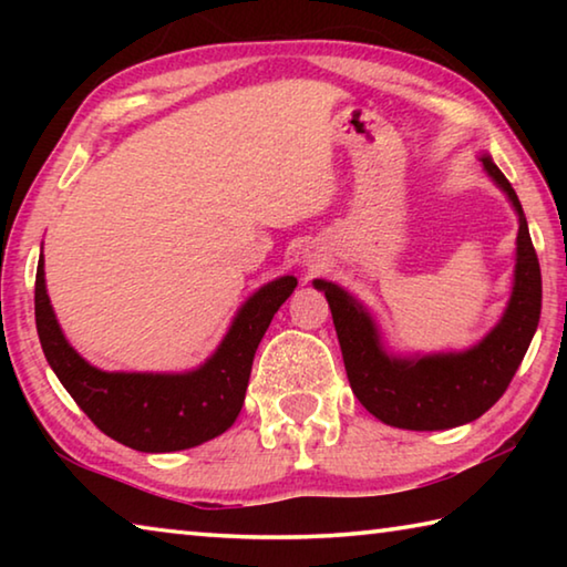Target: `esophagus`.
<instances>
[{
  "mask_svg": "<svg viewBox=\"0 0 567 567\" xmlns=\"http://www.w3.org/2000/svg\"><path fill=\"white\" fill-rule=\"evenodd\" d=\"M310 262H312V267H315V265H318V260H315V257H312V255H310Z\"/></svg>",
  "mask_w": 567,
  "mask_h": 567,
  "instance_id": "34e87169",
  "label": "esophagus"
}]
</instances>
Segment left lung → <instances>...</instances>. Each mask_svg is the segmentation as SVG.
Segmentation results:
<instances>
[{
	"label": "left lung",
	"instance_id": "left-lung-1",
	"mask_svg": "<svg viewBox=\"0 0 567 567\" xmlns=\"http://www.w3.org/2000/svg\"><path fill=\"white\" fill-rule=\"evenodd\" d=\"M483 165L511 197L520 229L511 305L501 324L473 350L420 360L388 358L370 315L338 285L315 280L330 302L352 392L364 410L392 427L447 430L483 415L511 385L540 322V262L527 233L523 205L495 162L483 157Z\"/></svg>",
	"mask_w": 567,
	"mask_h": 567
}]
</instances>
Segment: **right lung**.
<instances>
[{"label":"right lung","instance_id":"add662e5","mask_svg":"<svg viewBox=\"0 0 567 567\" xmlns=\"http://www.w3.org/2000/svg\"><path fill=\"white\" fill-rule=\"evenodd\" d=\"M295 285V277H280L249 297L219 350L195 372H102L64 340L44 290V262L40 260L34 280L37 332L54 375L104 435L140 453H175L203 445L233 427L243 410L257 344Z\"/></svg>","mask_w":567,"mask_h":567}]
</instances>
